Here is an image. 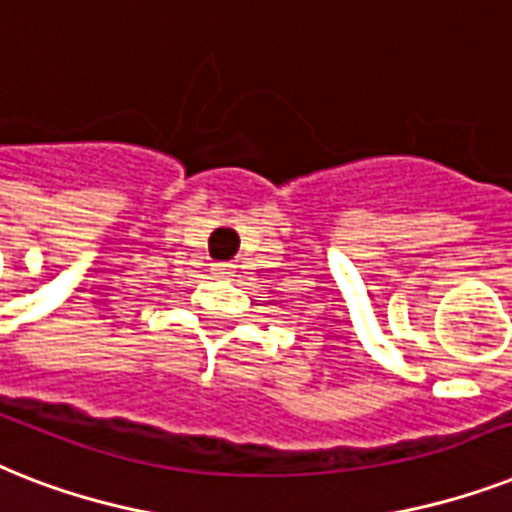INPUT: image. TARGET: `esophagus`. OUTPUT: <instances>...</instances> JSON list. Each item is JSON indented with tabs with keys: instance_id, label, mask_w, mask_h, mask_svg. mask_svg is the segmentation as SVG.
Here are the masks:
<instances>
[{
	"instance_id": "esophagus-1",
	"label": "esophagus",
	"mask_w": 512,
	"mask_h": 512,
	"mask_svg": "<svg viewBox=\"0 0 512 512\" xmlns=\"http://www.w3.org/2000/svg\"><path fill=\"white\" fill-rule=\"evenodd\" d=\"M214 277H224V280H227V277H232V264H214Z\"/></svg>"
}]
</instances>
